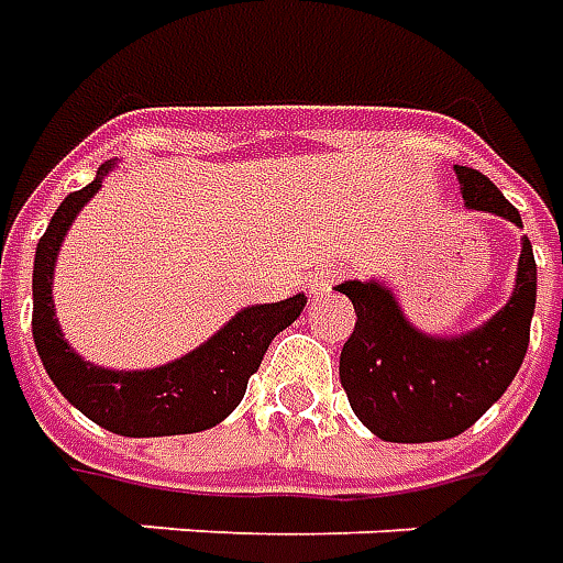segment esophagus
I'll return each mask as SVG.
<instances>
[{
	"label": "esophagus",
	"mask_w": 563,
	"mask_h": 563,
	"mask_svg": "<svg viewBox=\"0 0 563 563\" xmlns=\"http://www.w3.org/2000/svg\"><path fill=\"white\" fill-rule=\"evenodd\" d=\"M339 275L342 273H339L336 266H324V269H318V273L309 275L306 288H309V294H312V297H321V294H327V290L336 285Z\"/></svg>",
	"instance_id": "1"
}]
</instances>
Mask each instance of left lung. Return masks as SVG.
Instances as JSON below:
<instances>
[{"label": "left lung", "mask_w": 563, "mask_h": 563, "mask_svg": "<svg viewBox=\"0 0 563 563\" xmlns=\"http://www.w3.org/2000/svg\"><path fill=\"white\" fill-rule=\"evenodd\" d=\"M464 206L521 227V214L497 187L470 166H454ZM339 294L357 312L354 333L339 357V382L354 416L385 442L452 440L473 428L512 385L530 342L537 306V261L521 236L512 297L504 309L454 336L418 330L378 282H342Z\"/></svg>", "instance_id": "8db88e82"}]
</instances>
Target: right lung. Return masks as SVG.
Wrapping results in <instances>:
<instances>
[{
  "label": "right lung",
  "mask_w": 563,
  "mask_h": 563,
  "mask_svg": "<svg viewBox=\"0 0 563 563\" xmlns=\"http://www.w3.org/2000/svg\"><path fill=\"white\" fill-rule=\"evenodd\" d=\"M118 163L99 166L97 178L59 202L45 236L38 239L33 263V339L47 376L66 400L121 437H175L199 433L221 424L236 409L249 378L257 373L263 354L278 330L290 327L306 309V297L263 302L239 309L214 336L194 352L151 369H109L84 361L71 349L54 312V266L63 239L78 211L97 197L102 178Z\"/></svg>",
  "instance_id": "1"
}]
</instances>
